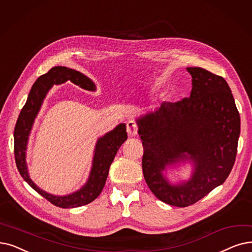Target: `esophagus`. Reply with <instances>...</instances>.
I'll return each mask as SVG.
<instances>
[{"instance_id": "34e87169", "label": "esophagus", "mask_w": 252, "mask_h": 252, "mask_svg": "<svg viewBox=\"0 0 252 252\" xmlns=\"http://www.w3.org/2000/svg\"><path fill=\"white\" fill-rule=\"evenodd\" d=\"M126 132L129 136H136L138 134V126L134 120H128L126 124Z\"/></svg>"}]
</instances>
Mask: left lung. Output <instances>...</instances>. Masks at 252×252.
<instances>
[{
  "mask_svg": "<svg viewBox=\"0 0 252 252\" xmlns=\"http://www.w3.org/2000/svg\"><path fill=\"white\" fill-rule=\"evenodd\" d=\"M191 75L189 97L162 103L136 122L144 153L142 169L150 190L161 202L188 207L221 185L235 163L240 115L226 81L202 68ZM190 162L189 181L171 184L163 172Z\"/></svg>",
  "mask_w": 252,
  "mask_h": 252,
  "instance_id": "8db88e82",
  "label": "left lung"
}]
</instances>
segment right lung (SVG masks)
<instances>
[{
  "instance_id": "add662e5",
  "label": "right lung",
  "mask_w": 252,
  "mask_h": 252,
  "mask_svg": "<svg viewBox=\"0 0 252 252\" xmlns=\"http://www.w3.org/2000/svg\"><path fill=\"white\" fill-rule=\"evenodd\" d=\"M70 80L81 89L90 92L96 90L94 81L79 71L67 67H53L48 73L40 76L32 84L28 100L21 109L14 128V156L16 167L21 177L32 189L44 196L51 204L61 208H76L90 204L97 198L106 183L109 168L116 156L119 147L127 139L126 124H119L115 128L100 137L96 141L90 176L83 187L72 193L56 195L46 192L30 178L27 165V147L31 130L34 125L43 101L54 84H62Z\"/></svg>"
}]
</instances>
